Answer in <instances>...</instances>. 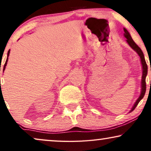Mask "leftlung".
<instances>
[{"label": "left lung", "instance_id": "obj_1", "mask_svg": "<svg viewBox=\"0 0 151 151\" xmlns=\"http://www.w3.org/2000/svg\"><path fill=\"white\" fill-rule=\"evenodd\" d=\"M124 36L125 38L127 39V41L128 42V44L130 45V47H131L132 49H134L136 52L138 53L139 56L140 57V59H141V63L142 65V69H143V75H142V91H141V94L139 97V98L137 99V101H136L135 104L133 106V108L131 110L130 112L133 111L134 109H135V107L137 106V104H139V102H140V100H142V98H144V95H145L146 93V77L147 76V73H148V66L147 64L146 63L145 58H144V53L142 52V49L138 47V45L136 44V43L134 42L133 39H132L131 35L129 33V32L125 28H124Z\"/></svg>", "mask_w": 151, "mask_h": 151}]
</instances>
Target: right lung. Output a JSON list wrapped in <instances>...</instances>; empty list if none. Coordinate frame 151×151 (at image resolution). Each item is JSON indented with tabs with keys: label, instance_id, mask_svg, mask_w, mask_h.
<instances>
[{
	"label": "right lung",
	"instance_id": "add662e5",
	"mask_svg": "<svg viewBox=\"0 0 151 151\" xmlns=\"http://www.w3.org/2000/svg\"><path fill=\"white\" fill-rule=\"evenodd\" d=\"M9 52H10V50L8 51V53H7V60H6V62H5V65H4V68H3V71H4V70H5V67H6V65H7V60H8V56H9Z\"/></svg>",
	"mask_w": 151,
	"mask_h": 151
}]
</instances>
